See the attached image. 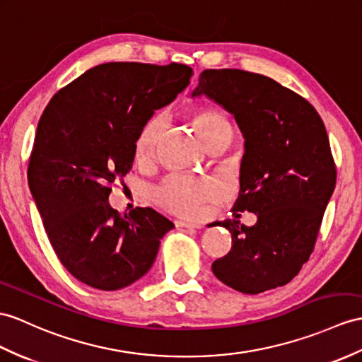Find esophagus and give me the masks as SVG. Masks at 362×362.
Instances as JSON below:
<instances>
[{
    "label": "esophagus",
    "instance_id": "1",
    "mask_svg": "<svg viewBox=\"0 0 362 362\" xmlns=\"http://www.w3.org/2000/svg\"><path fill=\"white\" fill-rule=\"evenodd\" d=\"M176 226H178V227H184V228H201V224L189 223V221H176Z\"/></svg>",
    "mask_w": 362,
    "mask_h": 362
}]
</instances>
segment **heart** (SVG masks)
Here are the masks:
<instances>
[{
	"instance_id": "b5f03b06",
	"label": "heart",
	"mask_w": 362,
	"mask_h": 362,
	"mask_svg": "<svg viewBox=\"0 0 362 362\" xmlns=\"http://www.w3.org/2000/svg\"><path fill=\"white\" fill-rule=\"evenodd\" d=\"M192 124L202 144L224 130H232L228 121L221 113L211 109H201L192 115ZM165 130V118L163 113H155L141 127L135 141V156L139 163L151 161L156 153ZM221 195V186L211 178L201 176L173 175L155 192V199L160 206L172 214L195 218L202 214L207 202Z\"/></svg>"
}]
</instances>
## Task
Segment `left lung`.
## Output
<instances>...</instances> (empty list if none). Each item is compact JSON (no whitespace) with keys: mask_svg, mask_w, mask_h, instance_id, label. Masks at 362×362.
Masks as SVG:
<instances>
[{"mask_svg":"<svg viewBox=\"0 0 362 362\" xmlns=\"http://www.w3.org/2000/svg\"><path fill=\"white\" fill-rule=\"evenodd\" d=\"M207 96L235 118L244 138L240 193L232 209L255 226L226 219L232 249L214 275L241 293L290 283L310 258L337 169L324 122L313 105L275 79L240 69L204 70L192 98Z\"/></svg>","mask_w":362,"mask_h":362,"instance_id":"obj_1","label":"left lung"}]
</instances>
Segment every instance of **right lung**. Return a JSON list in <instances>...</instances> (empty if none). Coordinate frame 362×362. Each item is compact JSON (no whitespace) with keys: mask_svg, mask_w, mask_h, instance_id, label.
<instances>
[{"mask_svg":"<svg viewBox=\"0 0 362 362\" xmlns=\"http://www.w3.org/2000/svg\"><path fill=\"white\" fill-rule=\"evenodd\" d=\"M192 75L176 63H105L63 87L42 112L29 187L57 257L81 283L105 292L134 284L175 227L151 207L119 215L109 184L132 169L144 122Z\"/></svg>","mask_w":362,"mask_h":362,"instance_id":"add662e5","label":"right lung"}]
</instances>
